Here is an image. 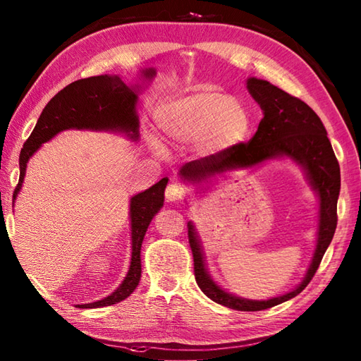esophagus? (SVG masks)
Returning <instances> with one entry per match:
<instances>
[{
  "instance_id": "obj_1",
  "label": "esophagus",
  "mask_w": 361,
  "mask_h": 361,
  "mask_svg": "<svg viewBox=\"0 0 361 361\" xmlns=\"http://www.w3.org/2000/svg\"><path fill=\"white\" fill-rule=\"evenodd\" d=\"M183 195H185V189H183V186L178 185V183H172V185H169L166 189L167 202H178L180 198H183Z\"/></svg>"
}]
</instances>
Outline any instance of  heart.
<instances>
[{"label":"heart","mask_w":361,"mask_h":361,"mask_svg":"<svg viewBox=\"0 0 361 361\" xmlns=\"http://www.w3.org/2000/svg\"><path fill=\"white\" fill-rule=\"evenodd\" d=\"M157 124L176 142H194L202 155H219L247 137L251 118L240 101L217 90H198L161 104Z\"/></svg>","instance_id":"obj_1"}]
</instances>
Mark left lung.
I'll return each mask as SVG.
<instances>
[{
    "label": "left lung",
    "instance_id": "obj_1",
    "mask_svg": "<svg viewBox=\"0 0 361 361\" xmlns=\"http://www.w3.org/2000/svg\"><path fill=\"white\" fill-rule=\"evenodd\" d=\"M247 88L252 99L262 109L264 118L259 122L256 135L247 144H237L219 155H211L186 163L180 169L185 183L197 188L212 185L217 176L239 169H252L268 159L288 158L302 169L312 190H315L319 202L317 248L313 251L310 265L304 279L298 286L281 296L270 299H247L228 293L211 278L206 268L202 240L192 221L188 224L190 250L194 255L195 281L203 293L214 302L225 307L257 312L286 302L307 287L317 273L321 259L332 242L336 228V202L340 195V164L329 141L327 132L318 114L301 99L290 96L286 91L271 85L270 82L248 78Z\"/></svg>",
    "mask_w": 361,
    "mask_h": 361
}]
</instances>
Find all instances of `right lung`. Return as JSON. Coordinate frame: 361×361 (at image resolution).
<instances>
[{
	"instance_id": "right-lung-1",
	"label": "right lung",
	"mask_w": 361,
	"mask_h": 361,
	"mask_svg": "<svg viewBox=\"0 0 361 361\" xmlns=\"http://www.w3.org/2000/svg\"><path fill=\"white\" fill-rule=\"evenodd\" d=\"M157 75L153 68L140 71V80L150 82ZM141 85L130 87L119 75H94V78L75 80L54 96L44 106L35 128L27 137L20 153V180L15 188L13 200L21 190L27 161L54 136L65 130H94L113 132L127 136L128 140H140V118L136 102ZM167 178L130 198V231H132V257L124 281L119 287L96 302L78 304L80 309H97L124 301L133 293L141 279V245L145 231L155 214L164 204V189Z\"/></svg>"
}]
</instances>
